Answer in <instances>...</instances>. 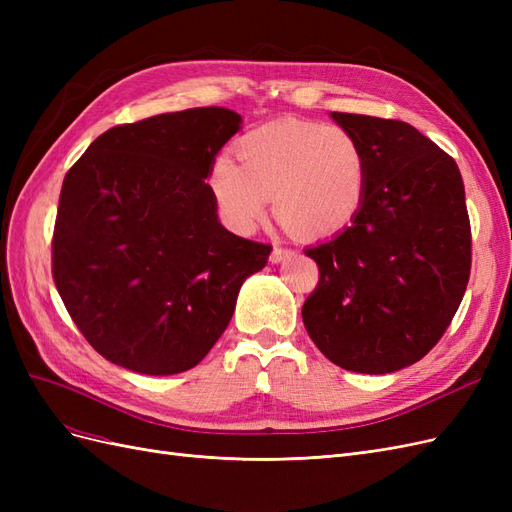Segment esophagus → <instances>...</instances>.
<instances>
[{"label":"esophagus","mask_w":512,"mask_h":512,"mask_svg":"<svg viewBox=\"0 0 512 512\" xmlns=\"http://www.w3.org/2000/svg\"><path fill=\"white\" fill-rule=\"evenodd\" d=\"M290 254H292V252L288 250V247H273V252H271V262H273V265H277V262L286 260Z\"/></svg>","instance_id":"34e87169"}]
</instances>
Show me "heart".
I'll use <instances>...</instances> for the list:
<instances>
[{
	"instance_id": "obj_1",
	"label": "heart",
	"mask_w": 512,
	"mask_h": 512,
	"mask_svg": "<svg viewBox=\"0 0 512 512\" xmlns=\"http://www.w3.org/2000/svg\"><path fill=\"white\" fill-rule=\"evenodd\" d=\"M237 161L220 156L207 188L222 222L252 232L275 218L301 237H333L359 215L367 192V158L359 138L331 123L275 121L241 136Z\"/></svg>"
}]
</instances>
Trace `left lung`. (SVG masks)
I'll use <instances>...</instances> for the list:
<instances>
[{
	"label": "left lung",
	"instance_id": "left-lung-1",
	"mask_svg": "<svg viewBox=\"0 0 512 512\" xmlns=\"http://www.w3.org/2000/svg\"><path fill=\"white\" fill-rule=\"evenodd\" d=\"M359 138L367 192L354 222L305 250L320 282L301 316L327 359L393 374L438 344L468 286L472 239L455 160L406 121L331 113Z\"/></svg>",
	"mask_w": 512,
	"mask_h": 512
}]
</instances>
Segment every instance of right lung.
Returning a JSON list of instances; mask_svg holds the SVG:
<instances>
[{
  "instance_id": "right-lung-1",
  "label": "right lung",
  "mask_w": 512,
  "mask_h": 512,
  "mask_svg": "<svg viewBox=\"0 0 512 512\" xmlns=\"http://www.w3.org/2000/svg\"><path fill=\"white\" fill-rule=\"evenodd\" d=\"M241 121L207 106L117 126L68 170L53 280L106 361L147 376L192 369L267 265L271 245L228 232L205 181Z\"/></svg>"
}]
</instances>
